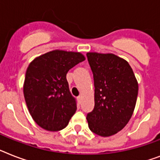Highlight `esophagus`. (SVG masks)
<instances>
[{
    "mask_svg": "<svg viewBox=\"0 0 160 160\" xmlns=\"http://www.w3.org/2000/svg\"><path fill=\"white\" fill-rule=\"evenodd\" d=\"M81 98H82V97H81V96H79V97H78V98H77V99H78V102H80H80H81Z\"/></svg>",
    "mask_w": 160,
    "mask_h": 160,
    "instance_id": "34e87169",
    "label": "esophagus"
}]
</instances>
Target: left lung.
Returning a JSON list of instances; mask_svg holds the SVG:
<instances>
[{
	"label": "left lung",
	"instance_id": "left-lung-1",
	"mask_svg": "<svg viewBox=\"0 0 160 160\" xmlns=\"http://www.w3.org/2000/svg\"><path fill=\"white\" fill-rule=\"evenodd\" d=\"M94 81V108L87 114L89 129L103 137L122 130L136 107L138 82L129 63L112 53H87Z\"/></svg>",
	"mask_w": 160,
	"mask_h": 160
}]
</instances>
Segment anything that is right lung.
Masks as SVG:
<instances>
[{"label": "right lung", "mask_w": 160, "mask_h": 160, "mask_svg": "<svg viewBox=\"0 0 160 160\" xmlns=\"http://www.w3.org/2000/svg\"><path fill=\"white\" fill-rule=\"evenodd\" d=\"M84 60L80 52L53 50L28 65L23 89L24 99L31 117L40 127L58 132L68 125L77 107L67 74Z\"/></svg>", "instance_id": "add662e5"}]
</instances>
